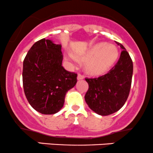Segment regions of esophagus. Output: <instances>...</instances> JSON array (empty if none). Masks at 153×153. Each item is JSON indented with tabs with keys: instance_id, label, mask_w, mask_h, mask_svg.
<instances>
[{
	"instance_id": "esophagus-1",
	"label": "esophagus",
	"mask_w": 153,
	"mask_h": 153,
	"mask_svg": "<svg viewBox=\"0 0 153 153\" xmlns=\"http://www.w3.org/2000/svg\"><path fill=\"white\" fill-rule=\"evenodd\" d=\"M83 78H84V77H83V75H81V74H78V77H77V78H78V80H83Z\"/></svg>"
}]
</instances>
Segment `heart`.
<instances>
[{"label": "heart", "mask_w": 153, "mask_h": 153, "mask_svg": "<svg viewBox=\"0 0 153 153\" xmlns=\"http://www.w3.org/2000/svg\"><path fill=\"white\" fill-rule=\"evenodd\" d=\"M118 55V50L115 45L100 43L91 47L79 57L86 61L85 68L88 73L98 75L108 71L116 62ZM66 59L75 62V58L72 55H68Z\"/></svg>", "instance_id": "obj_1"}]
</instances>
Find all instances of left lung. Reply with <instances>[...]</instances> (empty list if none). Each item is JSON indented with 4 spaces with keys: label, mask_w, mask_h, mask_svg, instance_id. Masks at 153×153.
<instances>
[{
    "label": "left lung",
    "mask_w": 153,
    "mask_h": 153,
    "mask_svg": "<svg viewBox=\"0 0 153 153\" xmlns=\"http://www.w3.org/2000/svg\"><path fill=\"white\" fill-rule=\"evenodd\" d=\"M120 58L115 66L105 75L95 78H85L88 89L85 101L98 115H109L123 106L130 92L133 75V62L121 43Z\"/></svg>",
    "instance_id": "8db88e82"
}]
</instances>
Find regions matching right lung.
Returning <instances> with one entry per match:
<instances>
[{
	"mask_svg": "<svg viewBox=\"0 0 153 153\" xmlns=\"http://www.w3.org/2000/svg\"><path fill=\"white\" fill-rule=\"evenodd\" d=\"M61 50L60 44L43 38L33 45L23 62L25 94L32 107L44 115L59 111L67 92L77 83V74L62 66Z\"/></svg>",
	"mask_w": 153,
	"mask_h": 153,
	"instance_id": "add662e5",
	"label": "right lung"
}]
</instances>
